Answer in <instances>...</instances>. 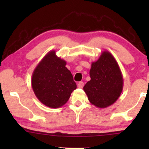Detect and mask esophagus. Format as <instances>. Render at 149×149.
<instances>
[{
  "mask_svg": "<svg viewBox=\"0 0 149 149\" xmlns=\"http://www.w3.org/2000/svg\"><path fill=\"white\" fill-rule=\"evenodd\" d=\"M84 86V83L83 81H81L78 83V88H83Z\"/></svg>",
  "mask_w": 149,
  "mask_h": 149,
  "instance_id": "esophagus-1",
  "label": "esophagus"
}]
</instances>
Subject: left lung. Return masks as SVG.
<instances>
[{"label": "left lung", "mask_w": 149, "mask_h": 149, "mask_svg": "<svg viewBox=\"0 0 149 149\" xmlns=\"http://www.w3.org/2000/svg\"><path fill=\"white\" fill-rule=\"evenodd\" d=\"M90 75L91 80L83 90L92 105L106 108L118 100L123 90V76L118 63L109 51L104 50L97 61L92 62Z\"/></svg>", "instance_id": "left-lung-1"}]
</instances>
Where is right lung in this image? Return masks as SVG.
<instances>
[{
	"label": "right lung",
	"instance_id": "obj_1",
	"mask_svg": "<svg viewBox=\"0 0 149 149\" xmlns=\"http://www.w3.org/2000/svg\"><path fill=\"white\" fill-rule=\"evenodd\" d=\"M66 62L50 50L34 70L31 85L41 102L51 108H59L68 100L77 88Z\"/></svg>",
	"mask_w": 149,
	"mask_h": 149
}]
</instances>
